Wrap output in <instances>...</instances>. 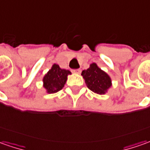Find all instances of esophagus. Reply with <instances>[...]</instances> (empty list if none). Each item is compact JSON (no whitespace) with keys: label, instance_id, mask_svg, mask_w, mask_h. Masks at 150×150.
Here are the masks:
<instances>
[{"label":"esophagus","instance_id":"esophagus-1","mask_svg":"<svg viewBox=\"0 0 150 150\" xmlns=\"http://www.w3.org/2000/svg\"><path fill=\"white\" fill-rule=\"evenodd\" d=\"M72 71H73L74 73H76V74H80L81 70H80V69H75V70H73Z\"/></svg>","mask_w":150,"mask_h":150}]
</instances>
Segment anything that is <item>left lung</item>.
<instances>
[{
	"label": "left lung",
	"mask_w": 150,
	"mask_h": 150,
	"mask_svg": "<svg viewBox=\"0 0 150 150\" xmlns=\"http://www.w3.org/2000/svg\"><path fill=\"white\" fill-rule=\"evenodd\" d=\"M81 75H83L87 87L98 94H104L112 85L108 75L98 68L95 63L91 64L88 69L82 71Z\"/></svg>",
	"instance_id": "8db88e82"
}]
</instances>
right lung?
<instances>
[{
    "instance_id": "right-lung-1",
    "label": "right lung",
    "mask_w": 150,
    "mask_h": 150,
    "mask_svg": "<svg viewBox=\"0 0 150 150\" xmlns=\"http://www.w3.org/2000/svg\"><path fill=\"white\" fill-rule=\"evenodd\" d=\"M71 74V71L61 69L58 65L54 64L52 69L43 78V86L48 93H53L61 90L67 79V75Z\"/></svg>"
}]
</instances>
